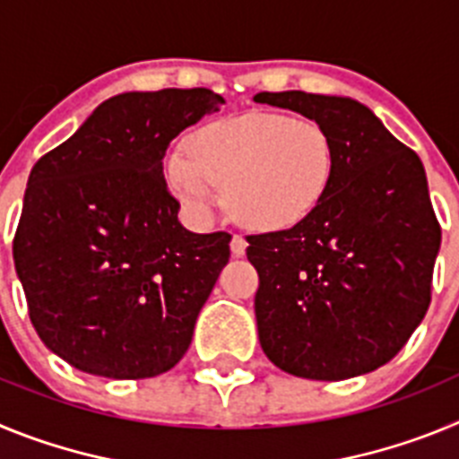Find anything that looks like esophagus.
<instances>
[{
  "mask_svg": "<svg viewBox=\"0 0 459 459\" xmlns=\"http://www.w3.org/2000/svg\"><path fill=\"white\" fill-rule=\"evenodd\" d=\"M246 248H248V241H246L241 234H234L232 243H230V250H232L234 257H241V255H246Z\"/></svg>",
  "mask_w": 459,
  "mask_h": 459,
  "instance_id": "1",
  "label": "esophagus"
}]
</instances>
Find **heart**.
I'll use <instances>...</instances> for the list:
<instances>
[{"label": "heart", "instance_id": "b5f03b06", "mask_svg": "<svg viewBox=\"0 0 459 459\" xmlns=\"http://www.w3.org/2000/svg\"><path fill=\"white\" fill-rule=\"evenodd\" d=\"M333 169V140L322 124L275 112L211 121L193 133L190 149L165 156L168 186L193 216H211L221 184L230 213L264 232L306 221Z\"/></svg>", "mask_w": 459, "mask_h": 459}]
</instances>
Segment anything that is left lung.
Wrapping results in <instances>:
<instances>
[{
    "mask_svg": "<svg viewBox=\"0 0 459 459\" xmlns=\"http://www.w3.org/2000/svg\"><path fill=\"white\" fill-rule=\"evenodd\" d=\"M253 100L317 121L335 149L317 209L290 230L248 237L259 344L280 370L303 379L377 370L429 306L441 230L423 163L347 96L262 91Z\"/></svg>",
    "mask_w": 459,
    "mask_h": 459,
    "instance_id": "left-lung-1",
    "label": "left lung"
}]
</instances>
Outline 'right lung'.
Listing matches in <instances>:
<instances>
[{"label": "right lung", "instance_id": "obj_1", "mask_svg": "<svg viewBox=\"0 0 459 459\" xmlns=\"http://www.w3.org/2000/svg\"><path fill=\"white\" fill-rule=\"evenodd\" d=\"M221 105L202 87L119 93L31 168L15 271L36 333L73 368L147 379L190 347L232 237L181 225L163 156Z\"/></svg>", "mask_w": 459, "mask_h": 459}]
</instances>
